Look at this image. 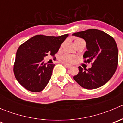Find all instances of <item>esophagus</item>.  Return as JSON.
<instances>
[{
    "mask_svg": "<svg viewBox=\"0 0 123 123\" xmlns=\"http://www.w3.org/2000/svg\"><path fill=\"white\" fill-rule=\"evenodd\" d=\"M63 64L65 65V67H66L67 68H70L71 67H72V65H70V64H67V63H63Z\"/></svg>",
    "mask_w": 123,
    "mask_h": 123,
    "instance_id": "34e87169",
    "label": "esophagus"
}]
</instances>
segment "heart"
I'll list each match as a JSON object with an SVG mask.
<instances>
[{"label":"heart","instance_id":"1","mask_svg":"<svg viewBox=\"0 0 123 123\" xmlns=\"http://www.w3.org/2000/svg\"><path fill=\"white\" fill-rule=\"evenodd\" d=\"M80 44H86L85 40L81 38H77L74 40V44H75V46H78ZM62 46L63 44L61 46V49L62 48ZM61 58L63 60L68 62H73L74 61V57L69 54H64L63 55L61 56Z\"/></svg>","mask_w":123,"mask_h":123}]
</instances>
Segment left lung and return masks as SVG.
<instances>
[{"label":"left lung","mask_w":123,"mask_h":123,"mask_svg":"<svg viewBox=\"0 0 123 123\" xmlns=\"http://www.w3.org/2000/svg\"><path fill=\"white\" fill-rule=\"evenodd\" d=\"M83 38L87 50L83 55L84 62H92L88 69L79 67V72L73 79L82 87L97 89L108 82L113 76L118 66V51L112 37L97 29H89L73 34Z\"/></svg>","instance_id":"8db88e82"}]
</instances>
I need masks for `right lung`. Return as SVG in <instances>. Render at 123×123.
I'll return each instance as SVG.
<instances>
[{"mask_svg": "<svg viewBox=\"0 0 123 123\" xmlns=\"http://www.w3.org/2000/svg\"><path fill=\"white\" fill-rule=\"evenodd\" d=\"M68 36L36 35L18 48L13 65V73L17 81L29 91L40 92L49 83L55 64L43 62L48 55L54 56L62 43Z\"/></svg>", "mask_w": 123, "mask_h": 123, "instance_id": "obj_1", "label": "right lung"}]
</instances>
